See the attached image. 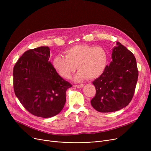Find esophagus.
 <instances>
[{
	"label": "esophagus",
	"instance_id": "34e87169",
	"mask_svg": "<svg viewBox=\"0 0 151 151\" xmlns=\"http://www.w3.org/2000/svg\"><path fill=\"white\" fill-rule=\"evenodd\" d=\"M74 86L75 87V88H82L84 86V84H77V85H75Z\"/></svg>",
	"mask_w": 151,
	"mask_h": 151
}]
</instances>
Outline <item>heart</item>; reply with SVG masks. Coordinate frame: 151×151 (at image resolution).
<instances>
[{
    "label": "heart",
    "instance_id": "heart-1",
    "mask_svg": "<svg viewBox=\"0 0 151 151\" xmlns=\"http://www.w3.org/2000/svg\"><path fill=\"white\" fill-rule=\"evenodd\" d=\"M65 56L58 55L53 59L52 65L60 76L68 79L75 71L79 70L75 79L77 81L86 78L93 80L100 76L108 64V54L101 46L78 45L64 51Z\"/></svg>",
    "mask_w": 151,
    "mask_h": 151
}]
</instances>
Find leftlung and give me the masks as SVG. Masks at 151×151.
Returning a JSON list of instances; mask_svg holds the SVG:
<instances>
[{"label": "left lung", "mask_w": 151, "mask_h": 151, "mask_svg": "<svg viewBox=\"0 0 151 151\" xmlns=\"http://www.w3.org/2000/svg\"><path fill=\"white\" fill-rule=\"evenodd\" d=\"M112 59L104 73L92 82L96 93L91 104L101 113L116 111L127 106L133 97L138 81L135 57L119 42L113 50Z\"/></svg>", "instance_id": "1"}]
</instances>
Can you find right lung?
Wrapping results in <instances>:
<instances>
[{"instance_id": "obj_1", "label": "right lung", "mask_w": 151, "mask_h": 151, "mask_svg": "<svg viewBox=\"0 0 151 151\" xmlns=\"http://www.w3.org/2000/svg\"><path fill=\"white\" fill-rule=\"evenodd\" d=\"M50 49L41 46L24 53L13 68L16 96L35 116L51 117L59 114L66 101V91L72 85L59 75L49 60Z\"/></svg>"}]
</instances>
